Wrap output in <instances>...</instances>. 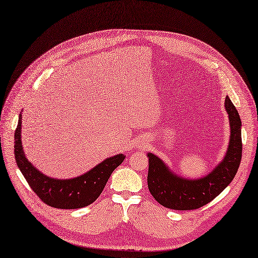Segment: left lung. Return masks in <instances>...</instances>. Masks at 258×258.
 <instances>
[{
  "mask_svg": "<svg viewBox=\"0 0 258 258\" xmlns=\"http://www.w3.org/2000/svg\"><path fill=\"white\" fill-rule=\"evenodd\" d=\"M230 140L223 161L205 177L188 179L174 174L157 156L148 153L147 185L156 201L168 209L187 211L208 205L217 197L235 177L241 162V119L231 100L226 97Z\"/></svg>",
  "mask_w": 258,
  "mask_h": 258,
  "instance_id": "left-lung-1",
  "label": "left lung"
}]
</instances>
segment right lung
Wrapping results in <instances>:
<instances>
[{"mask_svg":"<svg viewBox=\"0 0 258 258\" xmlns=\"http://www.w3.org/2000/svg\"><path fill=\"white\" fill-rule=\"evenodd\" d=\"M21 114L15 131V158L22 175L44 204L57 209H80L91 205L104 189L113 171L123 161L118 154L99 163L87 173L69 179H56L44 175L33 167L23 154L21 144Z\"/></svg>","mask_w":258,"mask_h":258,"instance_id":"obj_1","label":"right lung"}]
</instances>
